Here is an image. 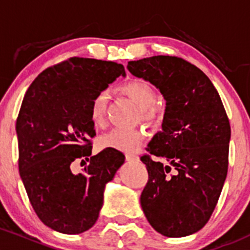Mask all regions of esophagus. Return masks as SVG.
I'll return each instance as SVG.
<instances>
[{
  "instance_id": "esophagus-1",
  "label": "esophagus",
  "mask_w": 250,
  "mask_h": 250,
  "mask_svg": "<svg viewBox=\"0 0 250 250\" xmlns=\"http://www.w3.org/2000/svg\"><path fill=\"white\" fill-rule=\"evenodd\" d=\"M125 156H126V160L127 161H136L138 159L137 155H135V154H131V153H127Z\"/></svg>"
}]
</instances>
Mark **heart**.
Instances as JSON below:
<instances>
[{
    "mask_svg": "<svg viewBox=\"0 0 250 250\" xmlns=\"http://www.w3.org/2000/svg\"><path fill=\"white\" fill-rule=\"evenodd\" d=\"M122 91L130 97L138 108L140 115L144 120H149L155 115L156 101L155 89L142 79H133L122 86ZM108 95L99 92L90 104V119L95 126H101L106 115ZM144 140L142 131L137 128H113L100 140L102 148H110L124 153H133L141 146Z\"/></svg>",
    "mask_w": 250,
    "mask_h": 250,
    "instance_id": "obj_1",
    "label": "heart"
}]
</instances>
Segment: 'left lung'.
Wrapping results in <instances>:
<instances>
[{
    "instance_id": "obj_1",
    "label": "left lung",
    "mask_w": 250,
    "mask_h": 250,
    "mask_svg": "<svg viewBox=\"0 0 250 250\" xmlns=\"http://www.w3.org/2000/svg\"><path fill=\"white\" fill-rule=\"evenodd\" d=\"M127 69L158 87L166 101L161 131L148 143L149 155L141 158L149 174L142 209L161 235H192L209 220L228 174L231 128L225 108L209 78L181 58L151 56L130 61Z\"/></svg>"
}]
</instances>
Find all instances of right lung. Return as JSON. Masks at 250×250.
Here are the masks:
<instances>
[{"label": "right lung", "mask_w": 250, "mask_h": 250, "mask_svg": "<svg viewBox=\"0 0 250 250\" xmlns=\"http://www.w3.org/2000/svg\"><path fill=\"white\" fill-rule=\"evenodd\" d=\"M119 76L124 66L96 59L71 58L43 71L32 82L17 119L19 173L27 196L48 228L77 235L96 223L104 191L125 155L106 148L91 155L96 133L90 104ZM89 163L82 174L71 164Z\"/></svg>", "instance_id": "right-lung-1"}]
</instances>
